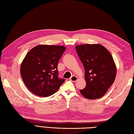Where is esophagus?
Listing matches in <instances>:
<instances>
[{"label": "esophagus", "mask_w": 134, "mask_h": 134, "mask_svg": "<svg viewBox=\"0 0 134 134\" xmlns=\"http://www.w3.org/2000/svg\"><path fill=\"white\" fill-rule=\"evenodd\" d=\"M70 80L71 81V82H76L77 80H78V78H77V76H76L75 75H73V76H72L71 78H70Z\"/></svg>", "instance_id": "34e87169"}]
</instances>
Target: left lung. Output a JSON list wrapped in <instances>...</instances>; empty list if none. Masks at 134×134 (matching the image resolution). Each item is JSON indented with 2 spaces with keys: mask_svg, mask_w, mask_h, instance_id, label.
Wrapping results in <instances>:
<instances>
[{
  "mask_svg": "<svg viewBox=\"0 0 134 134\" xmlns=\"http://www.w3.org/2000/svg\"><path fill=\"white\" fill-rule=\"evenodd\" d=\"M75 50L86 71V86L80 93L87 99L101 98L116 78V67L111 54L100 44H79Z\"/></svg>",
  "mask_w": 134,
  "mask_h": 134,
  "instance_id": "8db88e82",
  "label": "left lung"
}]
</instances>
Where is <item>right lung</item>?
<instances>
[{"mask_svg":"<svg viewBox=\"0 0 134 134\" xmlns=\"http://www.w3.org/2000/svg\"><path fill=\"white\" fill-rule=\"evenodd\" d=\"M66 47L40 44L28 52L21 65L22 79L35 95L46 97L58 91L65 82L58 77V64Z\"/></svg>","mask_w":134,"mask_h":134,"instance_id":"right-lung-1","label":"right lung"}]
</instances>
